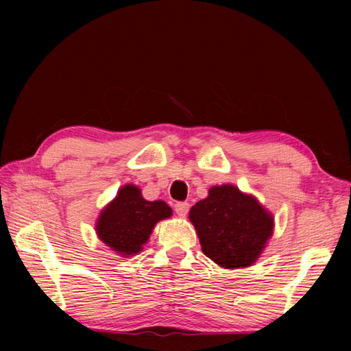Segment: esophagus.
<instances>
[{
    "instance_id": "obj_1",
    "label": "esophagus",
    "mask_w": 351,
    "mask_h": 351,
    "mask_svg": "<svg viewBox=\"0 0 351 351\" xmlns=\"http://www.w3.org/2000/svg\"><path fill=\"white\" fill-rule=\"evenodd\" d=\"M189 210H190L189 202H178L175 205V211H176L178 215H180V217H185V215H187V213H189Z\"/></svg>"
}]
</instances>
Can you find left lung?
I'll return each mask as SVG.
<instances>
[{
  "mask_svg": "<svg viewBox=\"0 0 351 351\" xmlns=\"http://www.w3.org/2000/svg\"><path fill=\"white\" fill-rule=\"evenodd\" d=\"M189 219L204 255L228 270L255 264L274 229L273 214L232 184L211 187L191 206Z\"/></svg>",
  "mask_w": 351,
  "mask_h": 351,
  "instance_id": "obj_1",
  "label": "left lung"
}]
</instances>
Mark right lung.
<instances>
[{
	"mask_svg": "<svg viewBox=\"0 0 351 351\" xmlns=\"http://www.w3.org/2000/svg\"><path fill=\"white\" fill-rule=\"evenodd\" d=\"M171 214L173 211L164 200H146L137 185L126 184L102 208L95 230L111 250L130 258L143 250L156 223Z\"/></svg>",
	"mask_w": 351,
	"mask_h": 351,
	"instance_id": "1",
	"label": "right lung"
}]
</instances>
